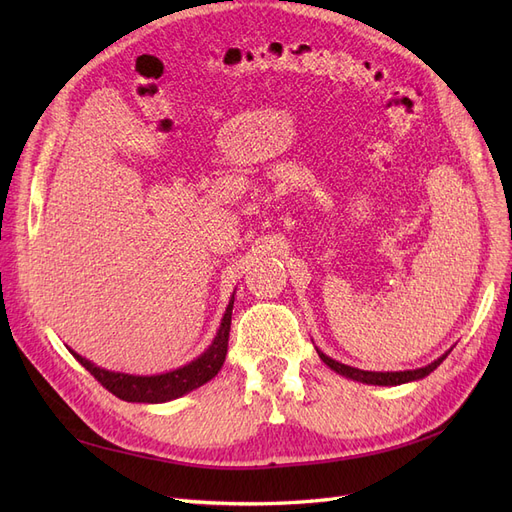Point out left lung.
<instances>
[{
    "mask_svg": "<svg viewBox=\"0 0 512 512\" xmlns=\"http://www.w3.org/2000/svg\"><path fill=\"white\" fill-rule=\"evenodd\" d=\"M318 356L322 359L324 365H329L333 371H337L339 376H346L350 380H356V382H363V384H378V386H397V384H406V382H414V380H421L425 376H429L433 369H438V365L446 359L448 352H444L440 359H436L433 363L425 365V367H418V369H406V371H365V369H356V367H350V365H344L339 363L335 359H331V356H327L324 352H320L316 348Z\"/></svg>",
    "mask_w": 512,
    "mask_h": 512,
    "instance_id": "obj_1",
    "label": "left lung"
}]
</instances>
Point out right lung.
<instances>
[{"label":"right lung","mask_w":512,"mask_h":512,"mask_svg":"<svg viewBox=\"0 0 512 512\" xmlns=\"http://www.w3.org/2000/svg\"><path fill=\"white\" fill-rule=\"evenodd\" d=\"M232 305H235V294H232L226 312L222 316L220 329L215 333L209 348L196 356L188 365L177 367L173 371H164L156 376H134V374H121V371H108L91 363L85 356L76 354L72 356L79 361L91 376H94L104 389L111 391L123 401H136V404H164V401L177 399L185 393H190L198 386L207 384L211 378L218 376V371L224 365L226 352H228V335H230V320H232Z\"/></svg>","instance_id":"right-lung-1"}]
</instances>
